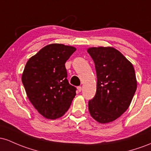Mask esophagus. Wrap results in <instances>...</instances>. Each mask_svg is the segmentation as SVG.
Wrapping results in <instances>:
<instances>
[{
  "instance_id": "esophagus-1",
  "label": "esophagus",
  "mask_w": 151,
  "mask_h": 151,
  "mask_svg": "<svg viewBox=\"0 0 151 151\" xmlns=\"http://www.w3.org/2000/svg\"><path fill=\"white\" fill-rule=\"evenodd\" d=\"M77 90H78V92H81V90H82V88H81V86H78V87L77 88Z\"/></svg>"
}]
</instances>
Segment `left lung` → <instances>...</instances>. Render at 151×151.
I'll list each match as a JSON object with an SVG mask.
<instances>
[{
    "label": "left lung",
    "instance_id": "obj_1",
    "mask_svg": "<svg viewBox=\"0 0 151 151\" xmlns=\"http://www.w3.org/2000/svg\"><path fill=\"white\" fill-rule=\"evenodd\" d=\"M93 60L97 87L88 102L91 116L101 123L116 120L129 107L137 88L133 65L121 52L111 47L88 49Z\"/></svg>",
    "mask_w": 151,
    "mask_h": 151
}]
</instances>
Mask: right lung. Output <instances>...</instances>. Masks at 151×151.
<instances>
[{
    "label": "right lung",
    "instance_id": "add662e5",
    "mask_svg": "<svg viewBox=\"0 0 151 151\" xmlns=\"http://www.w3.org/2000/svg\"><path fill=\"white\" fill-rule=\"evenodd\" d=\"M76 50L63 44H50L30 58L25 65L22 83L27 96L38 113L48 119L63 116L76 95V88L67 80L65 66Z\"/></svg>",
    "mask_w": 151,
    "mask_h": 151
}]
</instances>
